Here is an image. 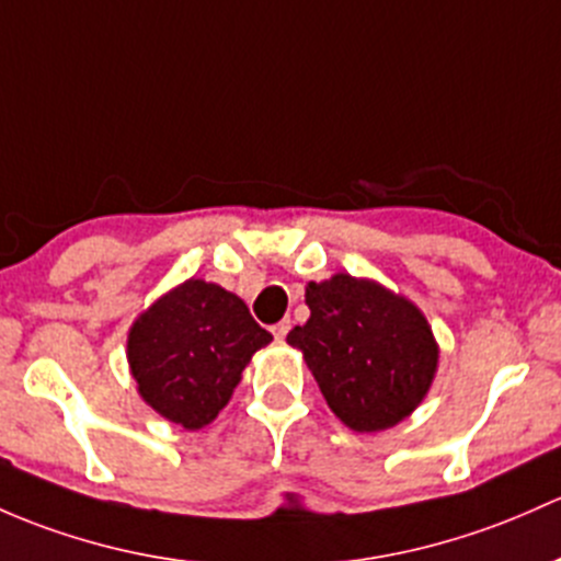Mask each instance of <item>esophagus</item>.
<instances>
[{
    "label": "esophagus",
    "mask_w": 561,
    "mask_h": 561,
    "mask_svg": "<svg viewBox=\"0 0 561 561\" xmlns=\"http://www.w3.org/2000/svg\"><path fill=\"white\" fill-rule=\"evenodd\" d=\"M271 333H274V339H285L287 333H290V320H282V322H276L274 328H271Z\"/></svg>",
    "instance_id": "34e87169"
}]
</instances>
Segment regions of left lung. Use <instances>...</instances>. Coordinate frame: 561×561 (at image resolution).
Here are the masks:
<instances>
[{
  "label": "left lung",
  "instance_id": "obj_1",
  "mask_svg": "<svg viewBox=\"0 0 561 561\" xmlns=\"http://www.w3.org/2000/svg\"><path fill=\"white\" fill-rule=\"evenodd\" d=\"M311 317L287 341L304 352L328 405L357 433H376L411 414L433 385L438 346L411 300L376 282L335 274L309 282Z\"/></svg>",
  "mask_w": 561,
  "mask_h": 561
}]
</instances>
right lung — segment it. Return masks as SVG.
<instances>
[{"label":"right lung","mask_w":561,"mask_h":561,"mask_svg":"<svg viewBox=\"0 0 561 561\" xmlns=\"http://www.w3.org/2000/svg\"><path fill=\"white\" fill-rule=\"evenodd\" d=\"M271 333L233 293L191 279L158 300L128 333L141 398L185 430L209 424Z\"/></svg>","instance_id":"add662e5"}]
</instances>
